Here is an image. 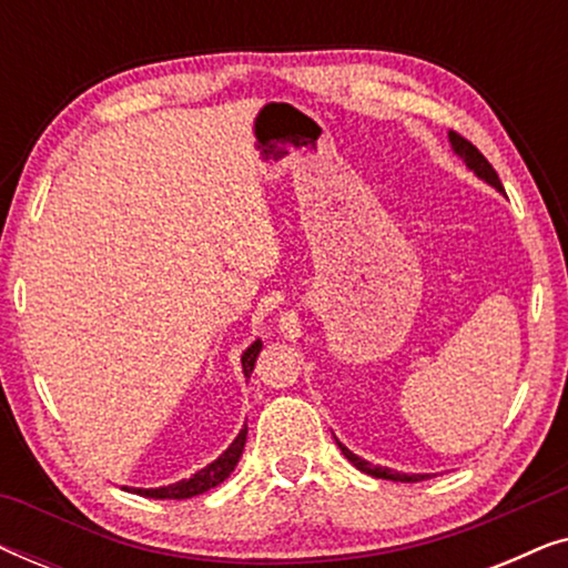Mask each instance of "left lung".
I'll return each instance as SVG.
<instances>
[{
    "label": "left lung",
    "mask_w": 568,
    "mask_h": 568,
    "mask_svg": "<svg viewBox=\"0 0 568 568\" xmlns=\"http://www.w3.org/2000/svg\"><path fill=\"white\" fill-rule=\"evenodd\" d=\"M449 144H453V150H455L457 158H460L465 165H468L473 173L480 178V181H486L488 185H494L496 191H504L499 175H496V170L491 168V162H488L484 154H480L476 146L468 142V139L457 134V131H449ZM338 447H341V453H344L346 460L352 463V465H356V468H359L362 473H367V476L387 478V480H400V484H416V480H424L426 478V476H422V473H398V470H390V468H379V465H372L367 460H362L359 455H354L352 449L341 445V442H338Z\"/></svg>",
    "instance_id": "left-lung-1"
}]
</instances>
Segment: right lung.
Returning <instances> with one entry per match:
<instances>
[{
  "instance_id": "1",
  "label": "right lung",
  "mask_w": 568,
  "mask_h": 568,
  "mask_svg": "<svg viewBox=\"0 0 568 568\" xmlns=\"http://www.w3.org/2000/svg\"><path fill=\"white\" fill-rule=\"evenodd\" d=\"M261 338L253 341L251 346L243 352V372L245 377H251V372L255 367V356L261 354ZM245 439H247V426L240 429V434L235 437V442L224 449V453L216 457L214 463H209L206 468H201L199 473H193L191 478L185 480H178V484H170V486H160V488H131V486H123V491H131V494H139V496H146V499H191V496H199L209 491V488L220 486L224 478L230 476L232 470H235V465L240 460V455H243L245 449Z\"/></svg>"
}]
</instances>
